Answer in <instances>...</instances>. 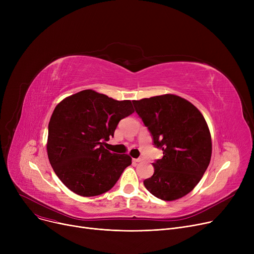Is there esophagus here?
<instances>
[{
	"mask_svg": "<svg viewBox=\"0 0 254 254\" xmlns=\"http://www.w3.org/2000/svg\"><path fill=\"white\" fill-rule=\"evenodd\" d=\"M144 161V158L141 156V157H138V158H136L135 159V162H137V163H141V162H143Z\"/></svg>",
	"mask_w": 254,
	"mask_h": 254,
	"instance_id": "1",
	"label": "esophagus"
}]
</instances>
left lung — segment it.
Returning a JSON list of instances; mask_svg holds the SVG:
<instances>
[{"label": "left lung", "instance_id": "left-lung-1", "mask_svg": "<svg viewBox=\"0 0 254 254\" xmlns=\"http://www.w3.org/2000/svg\"><path fill=\"white\" fill-rule=\"evenodd\" d=\"M139 117L164 156L152 164L153 175L146 190L164 201L190 192L202 179L211 159L210 130L202 113L175 95L132 101Z\"/></svg>", "mask_w": 254, "mask_h": 254}]
</instances>
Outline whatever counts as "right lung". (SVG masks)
Returning <instances> with one entry per match:
<instances>
[{
	"label": "right lung",
	"instance_id": "add662e5",
	"mask_svg": "<svg viewBox=\"0 0 254 254\" xmlns=\"http://www.w3.org/2000/svg\"><path fill=\"white\" fill-rule=\"evenodd\" d=\"M130 101H116L95 90L63 100L48 125L47 154L60 180L73 192L95 196L110 190L127 167V154L111 153L104 143L118 123L134 113Z\"/></svg>",
	"mask_w": 254,
	"mask_h": 254
}]
</instances>
